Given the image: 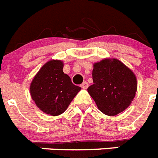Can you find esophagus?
<instances>
[{"label": "esophagus", "instance_id": "1", "mask_svg": "<svg viewBox=\"0 0 158 158\" xmlns=\"http://www.w3.org/2000/svg\"><path fill=\"white\" fill-rule=\"evenodd\" d=\"M88 86H89V84H88V82L87 81H84V82L81 85V87L82 88V89H87L88 88Z\"/></svg>", "mask_w": 158, "mask_h": 158}]
</instances>
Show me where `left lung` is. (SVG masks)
<instances>
[{"label":"left lung","instance_id":"left-lung-1","mask_svg":"<svg viewBox=\"0 0 158 158\" xmlns=\"http://www.w3.org/2000/svg\"><path fill=\"white\" fill-rule=\"evenodd\" d=\"M94 84L88 93L99 110L108 116H116L127 109L135 96V75L117 59H104L94 64Z\"/></svg>","mask_w":158,"mask_h":158}]
</instances>
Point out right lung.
Returning a JSON list of instances; mask_svg holds the SVG:
<instances>
[{"label":"right lung","instance_id":"right-lung-1","mask_svg":"<svg viewBox=\"0 0 158 158\" xmlns=\"http://www.w3.org/2000/svg\"><path fill=\"white\" fill-rule=\"evenodd\" d=\"M61 60H50L41 67L30 85V94L43 113L58 116L66 110L81 87L73 85L63 72Z\"/></svg>","mask_w":158,"mask_h":158}]
</instances>
